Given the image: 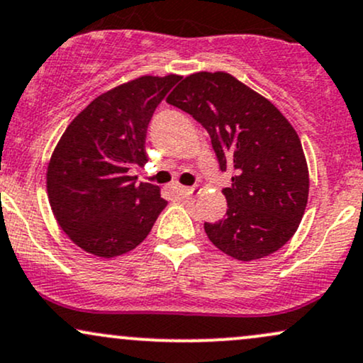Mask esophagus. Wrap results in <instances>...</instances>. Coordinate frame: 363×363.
Returning <instances> with one entry per match:
<instances>
[{
	"label": "esophagus",
	"instance_id": "1",
	"mask_svg": "<svg viewBox=\"0 0 363 363\" xmlns=\"http://www.w3.org/2000/svg\"><path fill=\"white\" fill-rule=\"evenodd\" d=\"M178 191H180V195H183V197H194L197 194V189L195 186H180Z\"/></svg>",
	"mask_w": 363,
	"mask_h": 363
}]
</instances>
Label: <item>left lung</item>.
<instances>
[{"mask_svg": "<svg viewBox=\"0 0 363 363\" xmlns=\"http://www.w3.org/2000/svg\"><path fill=\"white\" fill-rule=\"evenodd\" d=\"M169 105L211 135L220 172L233 173L224 219L206 223L208 240L251 262L275 253L304 216L309 173L297 132L274 104L228 72H195L173 89Z\"/></svg>", "mask_w": 363, "mask_h": 363, "instance_id": "left-lung-1", "label": "left lung"}]
</instances>
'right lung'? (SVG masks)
I'll use <instances>...</instances> for the list:
<instances>
[{
	"instance_id": "right-lung-1",
	"label": "right lung",
	"mask_w": 363,
	"mask_h": 363,
	"mask_svg": "<svg viewBox=\"0 0 363 363\" xmlns=\"http://www.w3.org/2000/svg\"><path fill=\"white\" fill-rule=\"evenodd\" d=\"M180 81L143 76L89 104L64 130L47 168V194L62 231L96 257L140 245L166 207L160 186L129 177L147 163L146 135L156 106Z\"/></svg>"
}]
</instances>
